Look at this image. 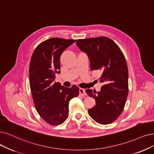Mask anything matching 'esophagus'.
Returning a JSON list of instances; mask_svg holds the SVG:
<instances>
[{
	"label": "esophagus",
	"instance_id": "esophagus-1",
	"mask_svg": "<svg viewBox=\"0 0 154 154\" xmlns=\"http://www.w3.org/2000/svg\"><path fill=\"white\" fill-rule=\"evenodd\" d=\"M79 95H82V96H85V95H87V94H86V91H85V89L79 88Z\"/></svg>",
	"mask_w": 154,
	"mask_h": 154
}]
</instances>
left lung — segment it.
Returning a JSON list of instances; mask_svg holds the SVG:
<instances>
[{
    "label": "left lung",
    "mask_w": 154,
    "mask_h": 154,
    "mask_svg": "<svg viewBox=\"0 0 154 154\" xmlns=\"http://www.w3.org/2000/svg\"><path fill=\"white\" fill-rule=\"evenodd\" d=\"M76 44L88 56L91 71L98 70L103 85L100 91L86 90L96 105L88 112L101 125L112 123L120 116L128 95V70L123 54L116 43L106 36L79 39Z\"/></svg>",
    "instance_id": "left-lung-1"
}]
</instances>
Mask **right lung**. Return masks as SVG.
I'll list each match as a JSON object with an SVG mask.
<instances>
[{
  "mask_svg": "<svg viewBox=\"0 0 154 154\" xmlns=\"http://www.w3.org/2000/svg\"><path fill=\"white\" fill-rule=\"evenodd\" d=\"M76 40L52 38L42 42L31 58L29 79L33 102L38 113L47 123L61 125L69 113V102L79 95V88L61 86L55 82L60 73V57Z\"/></svg>",
  "mask_w": 154,
  "mask_h": 154,
  "instance_id": "add662e5",
  "label": "right lung"
}]
</instances>
